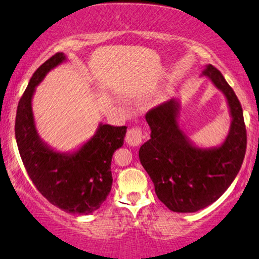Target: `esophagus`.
<instances>
[{"instance_id":"1","label":"esophagus","mask_w":259,"mask_h":259,"mask_svg":"<svg viewBox=\"0 0 259 259\" xmlns=\"http://www.w3.org/2000/svg\"><path fill=\"white\" fill-rule=\"evenodd\" d=\"M145 139L144 134H142L141 127H132V129L127 130L126 133V142L130 146H139L142 142V140Z\"/></svg>"}]
</instances>
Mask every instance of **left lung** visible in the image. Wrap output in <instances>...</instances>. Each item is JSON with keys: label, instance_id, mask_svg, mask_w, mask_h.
I'll use <instances>...</instances> for the list:
<instances>
[{"label": "left lung", "instance_id": "left-lung-1", "mask_svg": "<svg viewBox=\"0 0 259 259\" xmlns=\"http://www.w3.org/2000/svg\"><path fill=\"white\" fill-rule=\"evenodd\" d=\"M201 76L227 99L231 121L224 142L196 146L179 125V99H171L146 114L151 139L139 151L157 197L178 213L197 212L218 200L239 173L247 145L242 108L233 89L212 64L204 67Z\"/></svg>", "mask_w": 259, "mask_h": 259}]
</instances>
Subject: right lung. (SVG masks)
<instances>
[{"mask_svg":"<svg viewBox=\"0 0 259 259\" xmlns=\"http://www.w3.org/2000/svg\"><path fill=\"white\" fill-rule=\"evenodd\" d=\"M65 61L67 56L58 52L32 74L18 103L14 130L24 167L40 194L64 212L86 215L99 209L111 192L112 157L123 146L126 126L100 123L94 136L73 152L53 150L40 138L32 97L47 73Z\"/></svg>","mask_w":259,"mask_h":259,"instance_id":"1","label":"right lung"}]
</instances>
